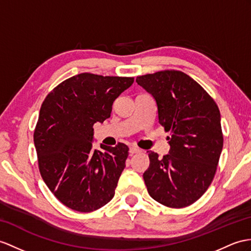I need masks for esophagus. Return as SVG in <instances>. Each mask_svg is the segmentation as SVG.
<instances>
[{
    "label": "esophagus",
    "instance_id": "34e87169",
    "mask_svg": "<svg viewBox=\"0 0 251 251\" xmlns=\"http://www.w3.org/2000/svg\"><path fill=\"white\" fill-rule=\"evenodd\" d=\"M142 150H140L139 148H137V147H135V146H132V147H130V153L131 154H134V153H138V152H140Z\"/></svg>",
    "mask_w": 251,
    "mask_h": 251
}]
</instances>
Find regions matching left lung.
<instances>
[{
  "label": "left lung",
  "mask_w": 251,
  "mask_h": 251,
  "mask_svg": "<svg viewBox=\"0 0 251 251\" xmlns=\"http://www.w3.org/2000/svg\"><path fill=\"white\" fill-rule=\"evenodd\" d=\"M136 82L154 98L158 122L170 132L168 154L160 158L148 151L150 165L144 173L148 193L169 207L191 205L209 188L223 150L218 106L184 72L158 71L137 76Z\"/></svg>",
  "instance_id": "obj_1"
}]
</instances>
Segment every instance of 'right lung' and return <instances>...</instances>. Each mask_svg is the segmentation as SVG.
Here are the masks:
<instances>
[{
  "mask_svg": "<svg viewBox=\"0 0 251 251\" xmlns=\"http://www.w3.org/2000/svg\"><path fill=\"white\" fill-rule=\"evenodd\" d=\"M133 82L134 77L81 73L57 85L42 103L34 132L39 172L71 210L93 212L114 197L129 148L119 143L94 150L93 126L111 117L115 99Z\"/></svg>",
  "mask_w": 251,
  "mask_h": 251,
  "instance_id": "obj_1",
  "label": "right lung"
}]
</instances>
